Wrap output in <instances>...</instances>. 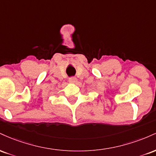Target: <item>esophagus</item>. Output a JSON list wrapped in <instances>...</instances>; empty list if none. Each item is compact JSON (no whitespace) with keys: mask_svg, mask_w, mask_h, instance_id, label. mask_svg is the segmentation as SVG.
I'll return each mask as SVG.
<instances>
[{"mask_svg":"<svg viewBox=\"0 0 156 156\" xmlns=\"http://www.w3.org/2000/svg\"><path fill=\"white\" fill-rule=\"evenodd\" d=\"M77 78H75V77H72V78H70L69 79V83H77Z\"/></svg>","mask_w":156,"mask_h":156,"instance_id":"1","label":"esophagus"}]
</instances>
